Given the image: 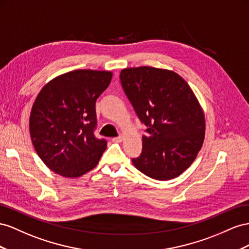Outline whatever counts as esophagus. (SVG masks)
<instances>
[{
	"instance_id": "1",
	"label": "esophagus",
	"mask_w": 249,
	"mask_h": 249,
	"mask_svg": "<svg viewBox=\"0 0 249 249\" xmlns=\"http://www.w3.org/2000/svg\"><path fill=\"white\" fill-rule=\"evenodd\" d=\"M123 140V137L122 136H119V137H116V138H112L111 141L115 142V143H120V142H122Z\"/></svg>"
}]
</instances>
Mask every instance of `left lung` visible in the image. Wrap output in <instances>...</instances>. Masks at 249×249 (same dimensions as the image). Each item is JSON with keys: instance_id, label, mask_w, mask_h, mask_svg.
<instances>
[{"instance_id": "obj_1", "label": "left lung", "mask_w": 249, "mask_h": 249, "mask_svg": "<svg viewBox=\"0 0 249 249\" xmlns=\"http://www.w3.org/2000/svg\"><path fill=\"white\" fill-rule=\"evenodd\" d=\"M120 80L148 134L132 162L139 171L168 180L187 170L201 149L205 122L193 90L172 71L151 67L121 71Z\"/></svg>"}]
</instances>
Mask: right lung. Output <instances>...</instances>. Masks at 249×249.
<instances>
[{"mask_svg": "<svg viewBox=\"0 0 249 249\" xmlns=\"http://www.w3.org/2000/svg\"><path fill=\"white\" fill-rule=\"evenodd\" d=\"M111 77L107 71H72L39 91L30 115V136L40 160L53 172L79 177L97 166L107 142L95 137L96 101Z\"/></svg>", "mask_w": 249, "mask_h": 249, "instance_id": "right-lung-1", "label": "right lung"}]
</instances>
